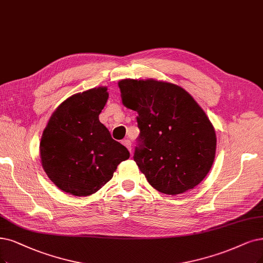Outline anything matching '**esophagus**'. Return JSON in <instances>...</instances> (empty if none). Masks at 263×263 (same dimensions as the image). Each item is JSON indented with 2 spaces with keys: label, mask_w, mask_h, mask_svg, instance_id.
I'll list each match as a JSON object with an SVG mask.
<instances>
[{
  "label": "esophagus",
  "mask_w": 263,
  "mask_h": 263,
  "mask_svg": "<svg viewBox=\"0 0 263 263\" xmlns=\"http://www.w3.org/2000/svg\"><path fill=\"white\" fill-rule=\"evenodd\" d=\"M122 144L124 145V146L128 148L130 152H131V141L130 140H123L122 141Z\"/></svg>",
  "instance_id": "obj_1"
}]
</instances>
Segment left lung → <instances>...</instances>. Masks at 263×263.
<instances>
[{
    "label": "left lung",
    "mask_w": 263,
    "mask_h": 263,
    "mask_svg": "<svg viewBox=\"0 0 263 263\" xmlns=\"http://www.w3.org/2000/svg\"><path fill=\"white\" fill-rule=\"evenodd\" d=\"M124 106L138 111L133 159L157 191L177 195L205 179L215 159V129L182 87L156 80L119 82Z\"/></svg>",
    "instance_id": "obj_1"
}]
</instances>
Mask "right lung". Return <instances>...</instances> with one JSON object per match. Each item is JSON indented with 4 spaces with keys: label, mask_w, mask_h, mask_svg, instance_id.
Instances as JSON below:
<instances>
[{
    "label": "right lung",
    "mask_w": 263,
    "mask_h": 263,
    "mask_svg": "<svg viewBox=\"0 0 263 263\" xmlns=\"http://www.w3.org/2000/svg\"><path fill=\"white\" fill-rule=\"evenodd\" d=\"M107 99L106 87L70 96L58 106L43 131V169L58 189L71 195L87 196L99 191L117 166L130 157L99 120Z\"/></svg>",
    "instance_id": "add662e5"
}]
</instances>
